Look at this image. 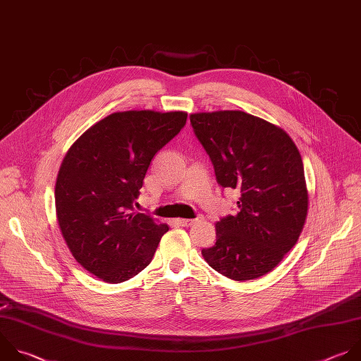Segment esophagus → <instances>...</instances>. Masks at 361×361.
<instances>
[{"label": "esophagus", "instance_id": "1", "mask_svg": "<svg viewBox=\"0 0 361 361\" xmlns=\"http://www.w3.org/2000/svg\"><path fill=\"white\" fill-rule=\"evenodd\" d=\"M202 216H198V218H194V219H190V218H178L177 222L181 225V226H191L194 225L197 221H200Z\"/></svg>", "mask_w": 361, "mask_h": 361}]
</instances>
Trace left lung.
<instances>
[{
	"label": "left lung",
	"mask_w": 361,
	"mask_h": 361,
	"mask_svg": "<svg viewBox=\"0 0 361 361\" xmlns=\"http://www.w3.org/2000/svg\"><path fill=\"white\" fill-rule=\"evenodd\" d=\"M216 181L241 192L239 212L215 224L208 265L232 281L257 279L279 265L305 226L309 192L300 153L279 126L241 110L190 114Z\"/></svg>",
	"instance_id": "8db88e82"
}]
</instances>
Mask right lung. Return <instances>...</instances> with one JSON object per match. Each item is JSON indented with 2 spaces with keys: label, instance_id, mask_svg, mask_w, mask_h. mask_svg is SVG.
Wrapping results in <instances>:
<instances>
[{
  "label": "right lung",
  "instance_id": "obj_1",
  "mask_svg": "<svg viewBox=\"0 0 361 361\" xmlns=\"http://www.w3.org/2000/svg\"><path fill=\"white\" fill-rule=\"evenodd\" d=\"M185 122V111H116L65 154L55 184L58 225L72 257L96 278L120 283L152 262L169 226L133 204L152 159Z\"/></svg>",
  "mask_w": 361,
  "mask_h": 361
}]
</instances>
